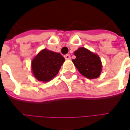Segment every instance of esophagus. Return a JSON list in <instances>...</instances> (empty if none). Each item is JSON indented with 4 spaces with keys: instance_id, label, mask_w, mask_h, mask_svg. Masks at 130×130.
Instances as JSON below:
<instances>
[{
    "instance_id": "esophagus-1",
    "label": "esophagus",
    "mask_w": 130,
    "mask_h": 130,
    "mask_svg": "<svg viewBox=\"0 0 130 130\" xmlns=\"http://www.w3.org/2000/svg\"><path fill=\"white\" fill-rule=\"evenodd\" d=\"M64 58H65V59H66V60H69V59L71 58V56H70L69 54H67V55H65V56H64Z\"/></svg>"
}]
</instances>
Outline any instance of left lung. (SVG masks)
Instances as JSON below:
<instances>
[{"label":"left lung","mask_w":130,"mask_h":130,"mask_svg":"<svg viewBox=\"0 0 130 130\" xmlns=\"http://www.w3.org/2000/svg\"><path fill=\"white\" fill-rule=\"evenodd\" d=\"M76 58L72 61L81 74L88 79L98 78L101 72L102 65L99 56L85 47L74 52Z\"/></svg>","instance_id":"obj_1"}]
</instances>
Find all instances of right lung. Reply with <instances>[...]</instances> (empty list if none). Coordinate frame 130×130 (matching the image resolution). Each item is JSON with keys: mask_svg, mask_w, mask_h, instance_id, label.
I'll use <instances>...</instances> for the list:
<instances>
[{"mask_svg": "<svg viewBox=\"0 0 130 130\" xmlns=\"http://www.w3.org/2000/svg\"><path fill=\"white\" fill-rule=\"evenodd\" d=\"M64 61L59 53L44 49L32 61L33 74L39 81L47 82L56 76Z\"/></svg>", "mask_w": 130, "mask_h": 130, "instance_id": "1", "label": "right lung"}]
</instances>
